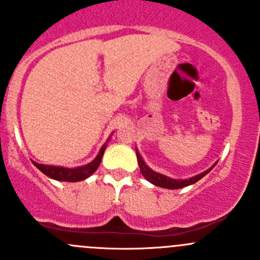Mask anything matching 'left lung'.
<instances>
[{
    "label": "left lung",
    "mask_w": 260,
    "mask_h": 260,
    "mask_svg": "<svg viewBox=\"0 0 260 260\" xmlns=\"http://www.w3.org/2000/svg\"><path fill=\"white\" fill-rule=\"evenodd\" d=\"M136 154H137L138 165H140L141 174L143 175V177H145L146 180H148L151 183H153V185L159 186V187H164V188H170V190H175V188H182V187H186V186H190V185H192V183L198 182V181L203 179L205 175H208L209 172L214 169L215 165H216L215 164L214 166L210 167L209 170H206V171L196 175V176L190 177V179L175 180V179H171V177H169V176H165V175H162V174H158V172H156V171H153V170L149 169V167L145 164V161L142 159V156L138 153L137 149H136Z\"/></svg>",
    "instance_id": "obj_1"
}]
</instances>
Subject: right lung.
<instances>
[{"label": "right lung", "instance_id": "obj_1", "mask_svg": "<svg viewBox=\"0 0 260 260\" xmlns=\"http://www.w3.org/2000/svg\"><path fill=\"white\" fill-rule=\"evenodd\" d=\"M107 148V143H104L103 147L99 151L98 156L90 162V164L85 165V166L80 167H74V169H67V167L61 166H49V165H41L38 162L32 161V164L40 170L43 174H45L46 176L50 179H54L57 181H67V182H77V181H83L88 179L90 175H93L95 172V170L98 169L99 165H101L102 157H103L104 151Z\"/></svg>", "mask_w": 260, "mask_h": 260}]
</instances>
